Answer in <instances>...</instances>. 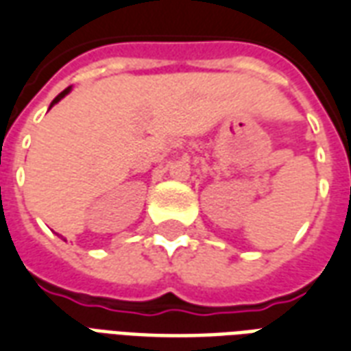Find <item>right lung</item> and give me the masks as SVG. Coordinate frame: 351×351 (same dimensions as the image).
<instances>
[{"label":"right lung","mask_w":351,"mask_h":351,"mask_svg":"<svg viewBox=\"0 0 351 351\" xmlns=\"http://www.w3.org/2000/svg\"><path fill=\"white\" fill-rule=\"evenodd\" d=\"M69 93H70V87H66V89H64L63 93H59V95H57L56 98H53V102H51V106H53V104L59 102V100H61V98H64V96L69 95ZM51 106H50V108H51Z\"/></svg>","instance_id":"right-lung-1"}]
</instances>
